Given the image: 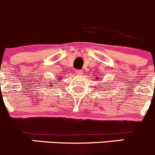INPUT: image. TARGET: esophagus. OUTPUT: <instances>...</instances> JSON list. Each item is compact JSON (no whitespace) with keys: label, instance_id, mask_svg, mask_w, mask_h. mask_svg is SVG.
<instances>
[{"label":"esophagus","instance_id":"obj_1","mask_svg":"<svg viewBox=\"0 0 155 155\" xmlns=\"http://www.w3.org/2000/svg\"><path fill=\"white\" fill-rule=\"evenodd\" d=\"M75 73L77 75H82V71L80 70V69H76L75 70Z\"/></svg>","mask_w":155,"mask_h":155}]
</instances>
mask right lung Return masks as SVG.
<instances>
[{"label":"right lung","instance_id":"1","mask_svg":"<svg viewBox=\"0 0 155 155\" xmlns=\"http://www.w3.org/2000/svg\"><path fill=\"white\" fill-rule=\"evenodd\" d=\"M60 79H61V78H60ZM54 83H55V84H56V82H54ZM50 85H52V84H50Z\"/></svg>","mask_w":155,"mask_h":155}]
</instances>
